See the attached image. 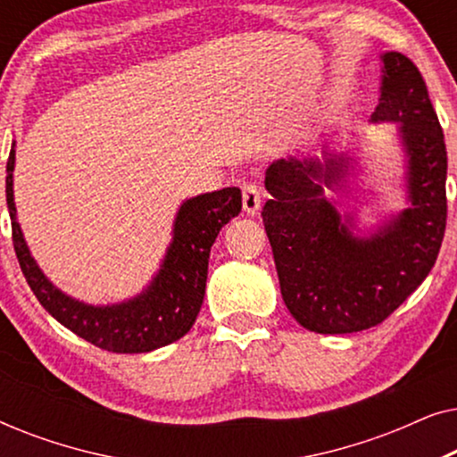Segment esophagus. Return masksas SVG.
Segmentation results:
<instances>
[{"mask_svg":"<svg viewBox=\"0 0 457 457\" xmlns=\"http://www.w3.org/2000/svg\"><path fill=\"white\" fill-rule=\"evenodd\" d=\"M262 208V195L260 189L253 183L243 185V210L247 212L249 216H255Z\"/></svg>","mask_w":457,"mask_h":457,"instance_id":"34e87169","label":"esophagus"}]
</instances>
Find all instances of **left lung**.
Returning <instances> with one entry per match:
<instances>
[{
	"label": "left lung",
	"instance_id": "left-lung-1",
	"mask_svg": "<svg viewBox=\"0 0 457 457\" xmlns=\"http://www.w3.org/2000/svg\"><path fill=\"white\" fill-rule=\"evenodd\" d=\"M380 97L372 124H397L408 208L361 228L355 210L339 212L324 189L343 191L355 177L352 152L280 158L266 170L262 212L280 293L291 316L320 335L377 327L428 277L447 220V152L418 68L397 52L380 55Z\"/></svg>",
	"mask_w": 457,
	"mask_h": 457
}]
</instances>
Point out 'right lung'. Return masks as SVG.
<instances>
[{"label":"right lung","mask_w":457,"mask_h":457,"mask_svg":"<svg viewBox=\"0 0 457 457\" xmlns=\"http://www.w3.org/2000/svg\"><path fill=\"white\" fill-rule=\"evenodd\" d=\"M16 141L5 166V202L12 218V241L24 278L39 303L60 324L85 341L114 353H147L189 333L202 310L210 249L230 218L241 212V189L224 187L179 205L158 272L141 293L124 302L96 305L58 289L37 264L18 224L14 204Z\"/></svg>","instance_id":"add662e5"}]
</instances>
